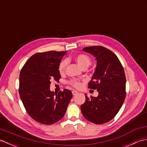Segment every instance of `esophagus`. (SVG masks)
<instances>
[{
    "label": "esophagus",
    "mask_w": 147,
    "mask_h": 147,
    "mask_svg": "<svg viewBox=\"0 0 147 147\" xmlns=\"http://www.w3.org/2000/svg\"><path fill=\"white\" fill-rule=\"evenodd\" d=\"M72 93H73V95H76V94H78V92H76V91H74V90H73V91H72Z\"/></svg>",
    "instance_id": "esophagus-1"
}]
</instances>
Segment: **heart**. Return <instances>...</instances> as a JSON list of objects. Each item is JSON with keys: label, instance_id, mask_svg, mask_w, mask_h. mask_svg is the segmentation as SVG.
<instances>
[{"label": "heart", "instance_id": "obj_1", "mask_svg": "<svg viewBox=\"0 0 147 147\" xmlns=\"http://www.w3.org/2000/svg\"><path fill=\"white\" fill-rule=\"evenodd\" d=\"M74 60L78 63L81 67L83 69H86L90 65L92 62V59L88 55L85 54H79L74 56ZM67 65V61L66 59L62 60L59 64L58 70L61 74H64ZM69 85H70L75 88H80L82 86V83L81 82L76 80H71L67 82Z\"/></svg>", "mask_w": 147, "mask_h": 147}]
</instances>
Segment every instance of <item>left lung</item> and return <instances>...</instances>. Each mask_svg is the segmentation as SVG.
Listing matches in <instances>:
<instances>
[{"mask_svg": "<svg viewBox=\"0 0 147 147\" xmlns=\"http://www.w3.org/2000/svg\"><path fill=\"white\" fill-rule=\"evenodd\" d=\"M93 55L97 65L88 88L97 90V97L85 95L81 105L84 117L96 124L112 120L123 105L126 98V76L120 61L113 52L104 47L95 45L83 48Z\"/></svg>", "mask_w": 147, "mask_h": 147, "instance_id": "8db88e82", "label": "left lung"}]
</instances>
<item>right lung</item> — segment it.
Returning a JSON list of instances; mask_svg holds the SVG:
<instances>
[{"instance_id":"add662e5","label":"right lung","mask_w":147,"mask_h":147,"mask_svg":"<svg viewBox=\"0 0 147 147\" xmlns=\"http://www.w3.org/2000/svg\"><path fill=\"white\" fill-rule=\"evenodd\" d=\"M65 53L54 51L36 53L20 71V98L28 114L39 123L51 125L61 120L73 97L68 89L57 94L50 91L51 81L59 82L61 78L58 66Z\"/></svg>"}]
</instances>
